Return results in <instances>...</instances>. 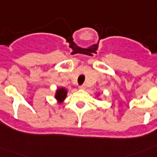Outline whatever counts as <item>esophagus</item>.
Returning a JSON list of instances; mask_svg holds the SVG:
<instances>
[{
	"label": "esophagus",
	"mask_w": 157,
	"mask_h": 157,
	"mask_svg": "<svg viewBox=\"0 0 157 157\" xmlns=\"http://www.w3.org/2000/svg\"><path fill=\"white\" fill-rule=\"evenodd\" d=\"M78 88H79L80 90H84V89L86 88V86H85V85H82V86H78Z\"/></svg>",
	"instance_id": "34e87169"
}]
</instances>
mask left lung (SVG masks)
Listing matches in <instances>:
<instances>
[{"mask_svg":"<svg viewBox=\"0 0 157 157\" xmlns=\"http://www.w3.org/2000/svg\"><path fill=\"white\" fill-rule=\"evenodd\" d=\"M99 95H100L99 94H97V95H96V97H97V98H98V97H99Z\"/></svg>","mask_w":157,"mask_h":157,"instance_id":"8db88e82","label":"left lung"}]
</instances>
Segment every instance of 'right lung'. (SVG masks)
I'll return each mask as SVG.
<instances>
[{
	"label": "right lung",
	"mask_w": 157,
	"mask_h": 157,
	"mask_svg": "<svg viewBox=\"0 0 157 157\" xmlns=\"http://www.w3.org/2000/svg\"><path fill=\"white\" fill-rule=\"evenodd\" d=\"M67 96V90L64 87H59L56 90L54 98L58 101L59 105H61L64 102Z\"/></svg>",
	"instance_id": "obj_1"
}]
</instances>
